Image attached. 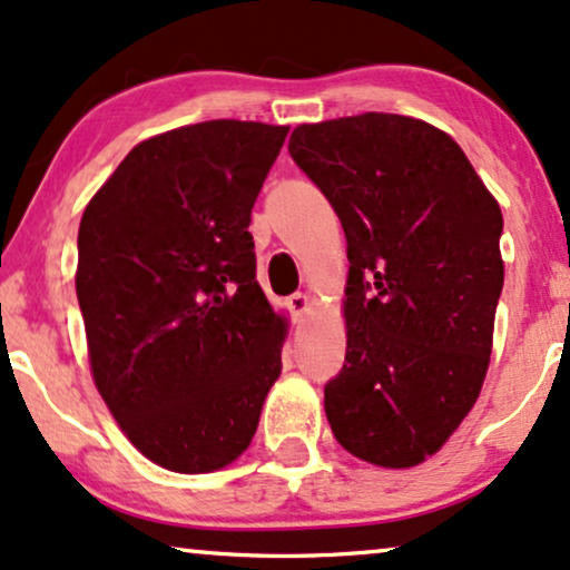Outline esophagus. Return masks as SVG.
Wrapping results in <instances>:
<instances>
[{
    "label": "esophagus",
    "mask_w": 570,
    "mask_h": 570,
    "mask_svg": "<svg viewBox=\"0 0 570 570\" xmlns=\"http://www.w3.org/2000/svg\"><path fill=\"white\" fill-rule=\"evenodd\" d=\"M287 308L293 312V317L301 320L308 312V308H312V298H308L306 293H293V296L287 298Z\"/></svg>",
    "instance_id": "esophagus-1"
}]
</instances>
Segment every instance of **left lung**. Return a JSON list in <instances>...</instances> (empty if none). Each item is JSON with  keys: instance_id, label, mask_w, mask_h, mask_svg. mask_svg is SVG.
I'll use <instances>...</instances> for the list:
<instances>
[{"instance_id": "8db88e82", "label": "left lung", "mask_w": 570, "mask_h": 570, "mask_svg": "<svg viewBox=\"0 0 570 570\" xmlns=\"http://www.w3.org/2000/svg\"><path fill=\"white\" fill-rule=\"evenodd\" d=\"M348 243L346 364L325 385L338 444L414 468L479 399L504 283L502 210L446 131L396 114L301 124L287 145Z\"/></svg>"}]
</instances>
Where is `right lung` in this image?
Here are the masks:
<instances>
[{"instance_id": "obj_1", "label": "right lung", "mask_w": 570, "mask_h": 570, "mask_svg": "<svg viewBox=\"0 0 570 570\" xmlns=\"http://www.w3.org/2000/svg\"><path fill=\"white\" fill-rule=\"evenodd\" d=\"M287 126L203 121L126 156L83 208L76 296L89 370L126 439L174 473L250 446L285 314L256 283L250 208Z\"/></svg>"}]
</instances>
